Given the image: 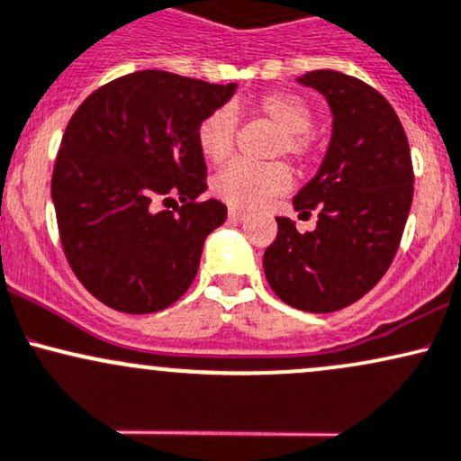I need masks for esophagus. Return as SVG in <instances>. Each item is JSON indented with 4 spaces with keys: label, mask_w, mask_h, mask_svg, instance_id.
<instances>
[{
    "label": "esophagus",
    "mask_w": 461,
    "mask_h": 461,
    "mask_svg": "<svg viewBox=\"0 0 461 461\" xmlns=\"http://www.w3.org/2000/svg\"><path fill=\"white\" fill-rule=\"evenodd\" d=\"M229 220L230 221H246L248 213H246V211H240V209H230L229 211Z\"/></svg>",
    "instance_id": "1"
}]
</instances>
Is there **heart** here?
<instances>
[{
  "mask_svg": "<svg viewBox=\"0 0 461 461\" xmlns=\"http://www.w3.org/2000/svg\"><path fill=\"white\" fill-rule=\"evenodd\" d=\"M255 108L274 126L281 128L272 154H289L298 163H309L315 154V137L312 134L313 113L303 97L285 91H270L257 97ZM198 148L211 163H224L235 152L237 117L230 108H217L200 122ZM292 185V172L285 163L255 165L246 161L230 163L213 178V194L226 204L240 209H255L283 194Z\"/></svg>",
  "mask_w": 461,
  "mask_h": 461,
  "instance_id": "1",
  "label": "heart"
}]
</instances>
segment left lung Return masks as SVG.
<instances>
[{"mask_svg": "<svg viewBox=\"0 0 461 461\" xmlns=\"http://www.w3.org/2000/svg\"><path fill=\"white\" fill-rule=\"evenodd\" d=\"M298 82L322 93L333 115L324 161L294 198L296 211H318V224L298 232L276 217L263 270L289 307L329 313L366 296L390 267L411 209L413 167L401 119L379 91L333 69Z\"/></svg>", "mask_w": 461, "mask_h": 461, "instance_id": "obj_1", "label": "left lung"}]
</instances>
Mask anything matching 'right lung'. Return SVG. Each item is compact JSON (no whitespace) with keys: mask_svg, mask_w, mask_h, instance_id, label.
I'll return each mask as SVG.
<instances>
[{"mask_svg":"<svg viewBox=\"0 0 461 461\" xmlns=\"http://www.w3.org/2000/svg\"><path fill=\"white\" fill-rule=\"evenodd\" d=\"M235 89L134 71L93 91L67 123L51 200L71 270L106 307L161 312L194 283L204 240L226 220L220 200L198 203L206 163L195 132ZM158 199L175 211L154 210Z\"/></svg>","mask_w":461,"mask_h":461,"instance_id":"right-lung-1","label":"right lung"}]
</instances>
